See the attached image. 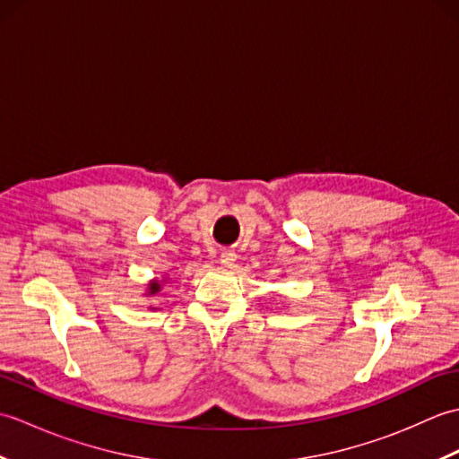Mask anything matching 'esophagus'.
<instances>
[{
    "mask_svg": "<svg viewBox=\"0 0 459 459\" xmlns=\"http://www.w3.org/2000/svg\"><path fill=\"white\" fill-rule=\"evenodd\" d=\"M237 262V255L235 252H230V250H224L222 255H221V264H224V266H232Z\"/></svg>",
    "mask_w": 459,
    "mask_h": 459,
    "instance_id": "esophagus-1",
    "label": "esophagus"
}]
</instances>
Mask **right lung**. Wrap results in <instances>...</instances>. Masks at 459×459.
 Returning a JSON list of instances; mask_svg holds the SVG:
<instances>
[{
    "mask_svg": "<svg viewBox=\"0 0 459 459\" xmlns=\"http://www.w3.org/2000/svg\"><path fill=\"white\" fill-rule=\"evenodd\" d=\"M161 290V284H160V281L158 280H153V281H150V284H148V296H155V294H158V291Z\"/></svg>",
    "mask_w": 459,
    "mask_h": 459,
    "instance_id": "obj_1",
    "label": "right lung"
}]
</instances>
